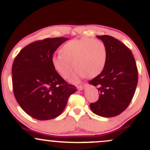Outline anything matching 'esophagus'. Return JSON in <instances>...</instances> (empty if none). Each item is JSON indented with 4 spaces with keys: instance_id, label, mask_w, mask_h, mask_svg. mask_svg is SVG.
<instances>
[{
    "instance_id": "1",
    "label": "esophagus",
    "mask_w": 150,
    "mask_h": 150,
    "mask_svg": "<svg viewBox=\"0 0 150 150\" xmlns=\"http://www.w3.org/2000/svg\"><path fill=\"white\" fill-rule=\"evenodd\" d=\"M77 89H78L79 90H80V91L83 90L84 85H79V86H77Z\"/></svg>"
}]
</instances>
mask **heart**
<instances>
[{
  "mask_svg": "<svg viewBox=\"0 0 150 150\" xmlns=\"http://www.w3.org/2000/svg\"><path fill=\"white\" fill-rule=\"evenodd\" d=\"M107 59V49L102 41L91 38L70 40L60 49V54L53 56V70L63 78H67L74 67L75 73L69 80L78 83L81 77H95L104 70Z\"/></svg>",
  "mask_w": 150,
  "mask_h": 150,
  "instance_id": "1",
  "label": "heart"
}]
</instances>
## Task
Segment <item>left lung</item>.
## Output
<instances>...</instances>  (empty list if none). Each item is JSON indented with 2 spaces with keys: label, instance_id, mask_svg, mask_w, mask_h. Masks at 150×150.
<instances>
[{
  "label": "left lung",
  "instance_id": "obj_1",
  "mask_svg": "<svg viewBox=\"0 0 150 150\" xmlns=\"http://www.w3.org/2000/svg\"><path fill=\"white\" fill-rule=\"evenodd\" d=\"M106 45L107 59L102 72L89 82L97 86L99 98L89 105L94 113L109 118L119 115L131 101L138 75L135 58L130 50L114 37L97 36Z\"/></svg>",
  "mask_w": 150,
  "mask_h": 150
}]
</instances>
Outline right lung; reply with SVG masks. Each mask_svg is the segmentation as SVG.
<instances>
[{
	"label": "right lung",
	"instance_id": "1",
	"mask_svg": "<svg viewBox=\"0 0 150 150\" xmlns=\"http://www.w3.org/2000/svg\"><path fill=\"white\" fill-rule=\"evenodd\" d=\"M68 38H47L25 46L12 68L14 95L21 108L35 119H53L65 109L77 91L53 70L51 58Z\"/></svg>",
	"mask_w": 150,
	"mask_h": 150
}]
</instances>
